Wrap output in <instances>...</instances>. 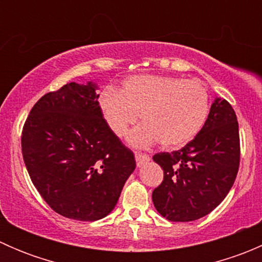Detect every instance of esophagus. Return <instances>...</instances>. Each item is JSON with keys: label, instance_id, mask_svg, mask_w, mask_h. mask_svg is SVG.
<instances>
[{"label": "esophagus", "instance_id": "34e87169", "mask_svg": "<svg viewBox=\"0 0 262 262\" xmlns=\"http://www.w3.org/2000/svg\"><path fill=\"white\" fill-rule=\"evenodd\" d=\"M136 161H137V166H138V167H142V166L144 165V163H147L148 161L150 160L149 158V156L148 155H142V153H139V152H136Z\"/></svg>", "mask_w": 262, "mask_h": 262}]
</instances>
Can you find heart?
<instances>
[{
	"label": "heart",
	"instance_id": "1",
	"mask_svg": "<svg viewBox=\"0 0 262 262\" xmlns=\"http://www.w3.org/2000/svg\"><path fill=\"white\" fill-rule=\"evenodd\" d=\"M105 123L121 138L138 120L143 124L129 134L128 142L147 148L160 142L163 148H180L204 128L210 97L204 83L172 76L138 75L123 81L118 92L105 91L99 99Z\"/></svg>",
	"mask_w": 262,
	"mask_h": 262
}]
</instances>
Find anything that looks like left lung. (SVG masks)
<instances>
[{
    "mask_svg": "<svg viewBox=\"0 0 262 262\" xmlns=\"http://www.w3.org/2000/svg\"><path fill=\"white\" fill-rule=\"evenodd\" d=\"M163 181L152 192L157 212L171 222H191L215 209L236 180L238 123L228 101L215 97L204 128L181 149L157 153Z\"/></svg>",
    "mask_w": 262,
    "mask_h": 262,
    "instance_id": "obj_1",
    "label": "left lung"
}]
</instances>
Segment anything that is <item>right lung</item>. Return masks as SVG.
Instances as JSON below:
<instances>
[{
	"label": "right lung",
	"instance_id": "right-lung-1",
	"mask_svg": "<svg viewBox=\"0 0 262 262\" xmlns=\"http://www.w3.org/2000/svg\"><path fill=\"white\" fill-rule=\"evenodd\" d=\"M97 83L64 84L31 109L21 137L34 186L54 212L94 222L112 213L136 160L105 123Z\"/></svg>",
	"mask_w": 262,
	"mask_h": 262
}]
</instances>
